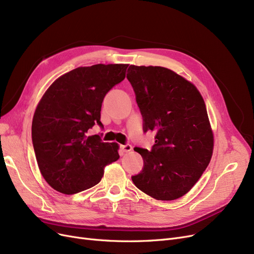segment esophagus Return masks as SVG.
<instances>
[{
  "mask_svg": "<svg viewBox=\"0 0 254 254\" xmlns=\"http://www.w3.org/2000/svg\"><path fill=\"white\" fill-rule=\"evenodd\" d=\"M120 148H121V150H123V152H129V151H131V149H133V147H131V145H129V144L121 145Z\"/></svg>",
  "mask_w": 254,
  "mask_h": 254,
  "instance_id": "obj_1",
  "label": "esophagus"
}]
</instances>
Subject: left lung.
<instances>
[{"mask_svg":"<svg viewBox=\"0 0 254 254\" xmlns=\"http://www.w3.org/2000/svg\"><path fill=\"white\" fill-rule=\"evenodd\" d=\"M127 78L143 129L156 134L151 150L135 147L144 167L131 181L154 199H178L193 188L213 156L214 134L203 98L194 84L162 66L130 65Z\"/></svg>","mask_w":254,"mask_h":254,"instance_id":"1","label":"left lung"}]
</instances>
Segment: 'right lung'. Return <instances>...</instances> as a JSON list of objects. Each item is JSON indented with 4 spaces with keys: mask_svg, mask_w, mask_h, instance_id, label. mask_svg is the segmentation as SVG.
Here are the masks:
<instances>
[{
    "mask_svg": "<svg viewBox=\"0 0 254 254\" xmlns=\"http://www.w3.org/2000/svg\"><path fill=\"white\" fill-rule=\"evenodd\" d=\"M128 64H95L72 69L55 81L39 101L32 141L43 179L71 195L101 182L107 165L119 159L116 142H103L88 129L101 123L104 97L124 81Z\"/></svg>",
    "mask_w": 254,
    "mask_h": 254,
    "instance_id": "right-lung-1",
    "label": "right lung"
}]
</instances>
